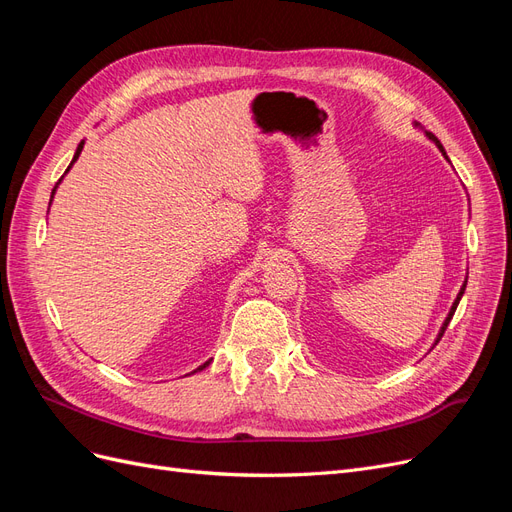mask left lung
<instances>
[{"label":"left lung","instance_id":"8db88e82","mask_svg":"<svg viewBox=\"0 0 512 512\" xmlns=\"http://www.w3.org/2000/svg\"><path fill=\"white\" fill-rule=\"evenodd\" d=\"M427 136L431 138V141L433 143H436L438 147H440V151L444 153V156H446V151H444V147L440 145V141H438V138L436 136H433L431 132H427ZM463 290H466V284H463L461 286V290H459V294H457V299H455V303H453V307H451V312H448V316H446V320H444V324H442V331H440V335H438V342H440V339H442V335H444V331H446V327H448V322H451V318H453V314H455V309H457V305H459V301H461V297H463Z\"/></svg>","mask_w":512,"mask_h":512}]
</instances>
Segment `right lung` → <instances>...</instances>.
<instances>
[{"instance_id": "obj_1", "label": "right lung", "mask_w": 512, "mask_h": 512, "mask_svg": "<svg viewBox=\"0 0 512 512\" xmlns=\"http://www.w3.org/2000/svg\"><path fill=\"white\" fill-rule=\"evenodd\" d=\"M83 145H85V143H83V141H81V145H79V147H76V153H74V160H72V164H74V162H76V160H79V156H81V151H83ZM72 164H70V166H72ZM70 166H68V168H70ZM53 194H55V190H53ZM207 365H209V361H207V363H205V365H200V367H198V369H205V367H207ZM198 369H196V371H198Z\"/></svg>"}]
</instances>
